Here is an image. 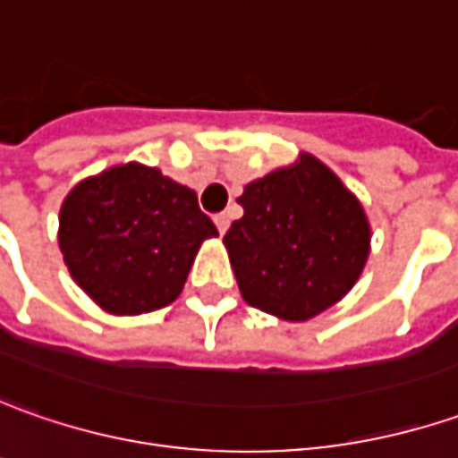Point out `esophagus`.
Returning <instances> with one entry per match:
<instances>
[{
	"mask_svg": "<svg viewBox=\"0 0 458 458\" xmlns=\"http://www.w3.org/2000/svg\"><path fill=\"white\" fill-rule=\"evenodd\" d=\"M215 225H217V230H220V235H223V233H225V230H228V225H230V215L228 213H217V215H215Z\"/></svg>",
	"mask_w": 458,
	"mask_h": 458,
	"instance_id": "obj_1",
	"label": "esophagus"
}]
</instances>
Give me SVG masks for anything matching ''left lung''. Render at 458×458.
Returning <instances> with one entry per match:
<instances>
[{
    "label": "left lung",
    "mask_w": 458,
    "mask_h": 458,
    "mask_svg": "<svg viewBox=\"0 0 458 458\" xmlns=\"http://www.w3.org/2000/svg\"><path fill=\"white\" fill-rule=\"evenodd\" d=\"M243 217L223 243L250 307L304 322L352 289L370 250L362 205L335 172L301 154L245 184Z\"/></svg>",
    "instance_id": "1"
}]
</instances>
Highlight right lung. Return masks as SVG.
<instances>
[{
    "mask_svg": "<svg viewBox=\"0 0 458 458\" xmlns=\"http://www.w3.org/2000/svg\"><path fill=\"white\" fill-rule=\"evenodd\" d=\"M217 235L198 195L159 169L121 165L83 180L60 210V250L75 284L111 314L180 296L199 243Z\"/></svg>",
    "mask_w": 458,
    "mask_h": 458,
    "instance_id": "add662e5",
    "label": "right lung"
}]
</instances>
